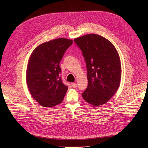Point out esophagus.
Masks as SVG:
<instances>
[{"instance_id":"34e87169","label":"esophagus","mask_w":148,"mask_h":148,"mask_svg":"<svg viewBox=\"0 0 148 148\" xmlns=\"http://www.w3.org/2000/svg\"><path fill=\"white\" fill-rule=\"evenodd\" d=\"M72 87L73 88H76L77 87V85L76 83H72Z\"/></svg>"}]
</instances>
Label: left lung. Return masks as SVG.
<instances>
[{
	"instance_id": "8db88e82",
	"label": "left lung",
	"mask_w": 148,
	"mask_h": 148,
	"mask_svg": "<svg viewBox=\"0 0 148 148\" xmlns=\"http://www.w3.org/2000/svg\"><path fill=\"white\" fill-rule=\"evenodd\" d=\"M84 58L88 85L82 93L85 100L102 106L115 94L120 84L121 66L119 53L112 43L96 34L75 39Z\"/></svg>"
}]
</instances>
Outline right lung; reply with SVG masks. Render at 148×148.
<instances>
[{
    "instance_id": "add662e5",
    "label": "right lung",
    "mask_w": 148,
    "mask_h": 148,
    "mask_svg": "<svg viewBox=\"0 0 148 148\" xmlns=\"http://www.w3.org/2000/svg\"><path fill=\"white\" fill-rule=\"evenodd\" d=\"M72 40L59 38L38 46L32 53L26 72V82L34 99L44 107L61 103L68 86L62 82L59 63Z\"/></svg>"
}]
</instances>
